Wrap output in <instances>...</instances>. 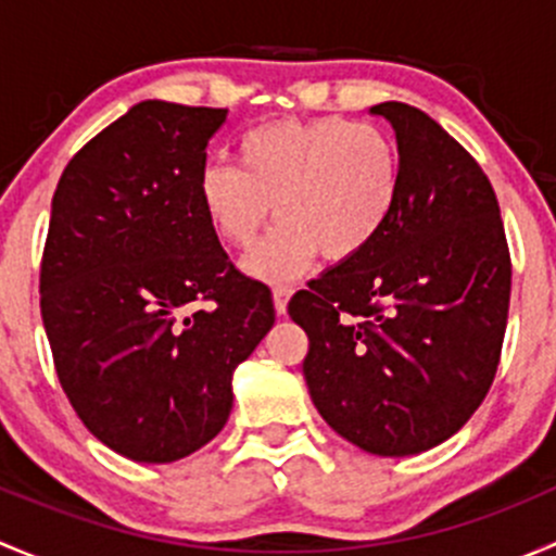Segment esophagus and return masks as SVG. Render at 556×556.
I'll return each instance as SVG.
<instances>
[{"label":"esophagus","instance_id":"34e87169","mask_svg":"<svg viewBox=\"0 0 556 556\" xmlns=\"http://www.w3.org/2000/svg\"><path fill=\"white\" fill-rule=\"evenodd\" d=\"M290 295H293V288H290V285H277V288H274V309H277V314L288 312Z\"/></svg>","mask_w":556,"mask_h":556}]
</instances>
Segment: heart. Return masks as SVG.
I'll list each match as a JSON object with an SVG mask.
<instances>
[{"mask_svg": "<svg viewBox=\"0 0 556 556\" xmlns=\"http://www.w3.org/2000/svg\"><path fill=\"white\" fill-rule=\"evenodd\" d=\"M401 193V155L382 126L328 115L271 121L239 139L237 166L206 164L199 201L228 247L255 242L268 215L279 217L247 257L266 282L299 277L323 252L344 263L382 233Z\"/></svg>", "mask_w": 556, "mask_h": 556, "instance_id": "1", "label": "heart"}]
</instances>
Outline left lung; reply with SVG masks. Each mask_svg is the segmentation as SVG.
Instances as JSON below:
<instances>
[{
    "label": "left lung",
    "instance_id": "left-lung-1",
    "mask_svg": "<svg viewBox=\"0 0 556 556\" xmlns=\"http://www.w3.org/2000/svg\"><path fill=\"white\" fill-rule=\"evenodd\" d=\"M395 128L401 193L377 239L290 299L309 336L304 379L361 450H433L481 406L501 363L511 252L473 155L422 110L371 106Z\"/></svg>",
    "mask_w": 556,
    "mask_h": 556
}]
</instances>
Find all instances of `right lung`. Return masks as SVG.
<instances>
[{"mask_svg": "<svg viewBox=\"0 0 556 556\" xmlns=\"http://www.w3.org/2000/svg\"><path fill=\"white\" fill-rule=\"evenodd\" d=\"M226 110L139 102L61 174L39 309L61 390L88 430L137 463L210 444L231 374L274 325L206 223L199 174Z\"/></svg>", "mask_w": 556, "mask_h": 556, "instance_id": "1", "label": "right lung"}]
</instances>
